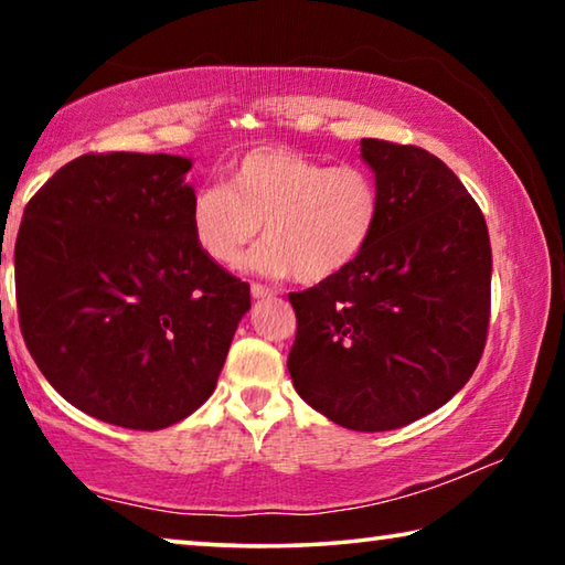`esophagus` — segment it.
Segmentation results:
<instances>
[{
	"label": "esophagus",
	"instance_id": "1",
	"mask_svg": "<svg viewBox=\"0 0 565 565\" xmlns=\"http://www.w3.org/2000/svg\"><path fill=\"white\" fill-rule=\"evenodd\" d=\"M252 296L254 299H271V296H276V289L264 284H252Z\"/></svg>",
	"mask_w": 565,
	"mask_h": 565
}]
</instances>
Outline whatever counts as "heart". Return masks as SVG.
Segmentation results:
<instances>
[{
  "mask_svg": "<svg viewBox=\"0 0 565 565\" xmlns=\"http://www.w3.org/2000/svg\"><path fill=\"white\" fill-rule=\"evenodd\" d=\"M381 216L376 177L359 164L329 167L299 151L266 147L234 161L226 189L199 186L189 204L196 246L236 266L259 228L254 271L306 284L347 271L369 246Z\"/></svg>",
  "mask_w": 565,
  "mask_h": 565,
  "instance_id": "1",
  "label": "heart"
}]
</instances>
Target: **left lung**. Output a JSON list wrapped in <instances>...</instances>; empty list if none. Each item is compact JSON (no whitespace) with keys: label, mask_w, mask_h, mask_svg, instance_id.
<instances>
[{"label":"left lung","mask_w":565,"mask_h":565,"mask_svg":"<svg viewBox=\"0 0 565 565\" xmlns=\"http://www.w3.org/2000/svg\"><path fill=\"white\" fill-rule=\"evenodd\" d=\"M381 216L347 271L289 294L299 396L351 431H391L451 401L481 361L491 242L481 209L426 149L361 139Z\"/></svg>","instance_id":"1"}]
</instances>
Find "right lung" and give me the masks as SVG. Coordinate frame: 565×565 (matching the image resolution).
<instances>
[{"label": "right lung", "mask_w": 565, "mask_h": 565, "mask_svg": "<svg viewBox=\"0 0 565 565\" xmlns=\"http://www.w3.org/2000/svg\"><path fill=\"white\" fill-rule=\"evenodd\" d=\"M191 159L84 154L24 209L17 309L44 379L84 414L159 431L214 394L248 284L189 226Z\"/></svg>", "instance_id": "right-lung-1"}]
</instances>
